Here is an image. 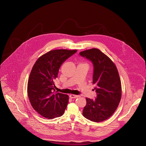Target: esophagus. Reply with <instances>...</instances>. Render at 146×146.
Instances as JSON below:
<instances>
[{
	"label": "esophagus",
	"mask_w": 146,
	"mask_h": 146,
	"mask_svg": "<svg viewBox=\"0 0 146 146\" xmlns=\"http://www.w3.org/2000/svg\"><path fill=\"white\" fill-rule=\"evenodd\" d=\"M78 97H79V96H76V95H74V94L70 95V98H78Z\"/></svg>",
	"instance_id": "34e87169"
}]
</instances>
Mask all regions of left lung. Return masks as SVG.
Segmentation results:
<instances>
[{
  "instance_id": "left-lung-1",
  "label": "left lung",
  "mask_w": 146,
  "mask_h": 146,
  "mask_svg": "<svg viewBox=\"0 0 146 146\" xmlns=\"http://www.w3.org/2000/svg\"><path fill=\"white\" fill-rule=\"evenodd\" d=\"M79 54L93 64V84L97 94L95 100L86 98L83 115L92 121H103L114 113L121 100V83L118 70L110 58L98 49L85 50Z\"/></svg>"
}]
</instances>
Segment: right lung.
Returning <instances> with one entry per match:
<instances>
[{
	"label": "right lung",
	"instance_id": "1",
	"mask_svg": "<svg viewBox=\"0 0 146 146\" xmlns=\"http://www.w3.org/2000/svg\"><path fill=\"white\" fill-rule=\"evenodd\" d=\"M77 50L54 49L40 56L35 63L27 83L28 97L33 108L46 119L62 116L68 96L56 93L54 80L62 64Z\"/></svg>",
	"mask_w": 146,
	"mask_h": 146
}]
</instances>
